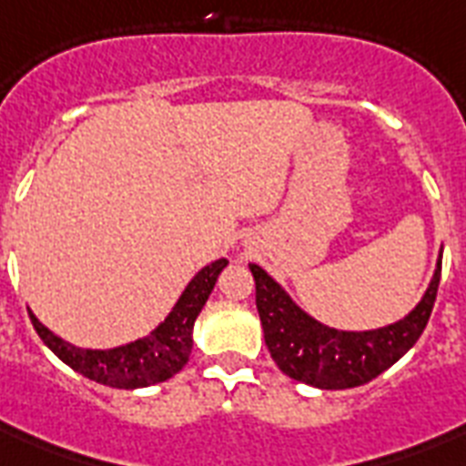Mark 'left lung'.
Masks as SVG:
<instances>
[{"label":"left lung","instance_id":"obj_1","mask_svg":"<svg viewBox=\"0 0 466 466\" xmlns=\"http://www.w3.org/2000/svg\"><path fill=\"white\" fill-rule=\"evenodd\" d=\"M442 256L423 298L394 324L343 331L307 314L258 263H248L256 280V309L270 358L285 375L317 390H350L375 380L411 350L426 329L441 285Z\"/></svg>","mask_w":466,"mask_h":466}]
</instances>
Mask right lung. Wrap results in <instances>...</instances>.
<instances>
[{"label":"right lung","mask_w":466,"mask_h":466,"mask_svg":"<svg viewBox=\"0 0 466 466\" xmlns=\"http://www.w3.org/2000/svg\"><path fill=\"white\" fill-rule=\"evenodd\" d=\"M227 266V258H218L190 278L181 298L157 329L137 340L116 348H79L60 339L38 317L28 309L31 324L40 340L60 358L65 365L89 377L94 382L113 390H140L152 384L167 382L168 377L181 372L193 350V324L210 298L218 276Z\"/></svg>","instance_id":"1"}]
</instances>
